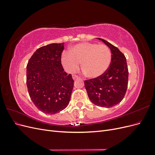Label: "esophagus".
<instances>
[{"label": "esophagus", "instance_id": "obj_1", "mask_svg": "<svg viewBox=\"0 0 155 155\" xmlns=\"http://www.w3.org/2000/svg\"><path fill=\"white\" fill-rule=\"evenodd\" d=\"M72 78H73L74 80H76V79H78L79 78V77L78 76H76V75H73Z\"/></svg>", "mask_w": 155, "mask_h": 155}]
</instances>
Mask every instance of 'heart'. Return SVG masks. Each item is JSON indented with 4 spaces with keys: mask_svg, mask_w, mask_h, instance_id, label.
Wrapping results in <instances>:
<instances>
[{
    "mask_svg": "<svg viewBox=\"0 0 155 155\" xmlns=\"http://www.w3.org/2000/svg\"><path fill=\"white\" fill-rule=\"evenodd\" d=\"M111 58V51L107 46L84 42L73 46L70 52L64 51L61 61L65 70L71 74L76 71L81 63L83 73L88 78L95 79L107 72Z\"/></svg>",
    "mask_w": 155,
    "mask_h": 155,
    "instance_id": "heart-1",
    "label": "heart"
}]
</instances>
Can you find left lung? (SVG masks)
Returning <instances> with one entry per match:
<instances>
[{"label": "left lung", "mask_w": 155, "mask_h": 155, "mask_svg": "<svg viewBox=\"0 0 155 155\" xmlns=\"http://www.w3.org/2000/svg\"><path fill=\"white\" fill-rule=\"evenodd\" d=\"M111 51L110 67L107 72L95 79L85 81V87L90 100L101 107H112L121 101L128 85V68L125 55L109 42L100 38Z\"/></svg>", "instance_id": "1"}]
</instances>
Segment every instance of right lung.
I'll return each mask as SVG.
<instances>
[{"instance_id": "1", "label": "right lung", "mask_w": 155, "mask_h": 155, "mask_svg": "<svg viewBox=\"0 0 155 155\" xmlns=\"http://www.w3.org/2000/svg\"><path fill=\"white\" fill-rule=\"evenodd\" d=\"M64 43H51L37 49L26 67V84L30 97L37 109L55 114L66 108L74 87L61 61Z\"/></svg>"}]
</instances>
